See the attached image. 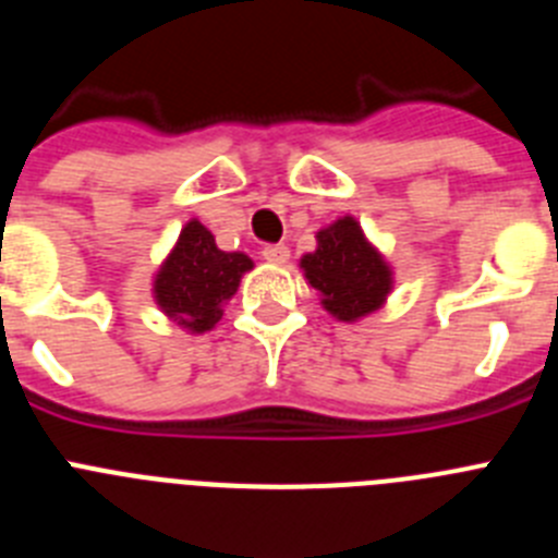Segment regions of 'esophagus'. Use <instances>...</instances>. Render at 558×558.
<instances>
[{"mask_svg":"<svg viewBox=\"0 0 558 558\" xmlns=\"http://www.w3.org/2000/svg\"><path fill=\"white\" fill-rule=\"evenodd\" d=\"M263 259H268V263L274 265H284L290 259V248L288 245H265L263 248Z\"/></svg>","mask_w":558,"mask_h":558,"instance_id":"1","label":"esophagus"}]
</instances>
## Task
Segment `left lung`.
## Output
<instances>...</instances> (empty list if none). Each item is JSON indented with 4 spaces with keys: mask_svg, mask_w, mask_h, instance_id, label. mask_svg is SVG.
Listing matches in <instances>:
<instances>
[{
    "mask_svg": "<svg viewBox=\"0 0 558 558\" xmlns=\"http://www.w3.org/2000/svg\"><path fill=\"white\" fill-rule=\"evenodd\" d=\"M318 248L302 256L304 279L322 293L338 322H357L383 307L391 293V268L354 218H340L315 234Z\"/></svg>",
    "mask_w": 558,
    "mask_h": 558,
    "instance_id": "8db88e82",
    "label": "left lung"
}]
</instances>
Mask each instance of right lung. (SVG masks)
<instances>
[{"label":"right lung","mask_w":558,"mask_h":558,"mask_svg":"<svg viewBox=\"0 0 558 558\" xmlns=\"http://www.w3.org/2000/svg\"><path fill=\"white\" fill-rule=\"evenodd\" d=\"M254 268L240 251H220L215 236L198 220L181 229L179 243L156 274V304L179 327L206 332L220 322L223 304L240 288L245 270Z\"/></svg>","instance_id":"obj_1"}]
</instances>
